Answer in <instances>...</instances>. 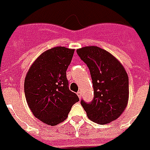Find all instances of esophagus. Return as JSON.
<instances>
[{"label":"esophagus","instance_id":"obj_1","mask_svg":"<svg viewBox=\"0 0 150 150\" xmlns=\"http://www.w3.org/2000/svg\"><path fill=\"white\" fill-rule=\"evenodd\" d=\"M77 94L79 98H81V91H78V92L77 93Z\"/></svg>","mask_w":150,"mask_h":150}]
</instances>
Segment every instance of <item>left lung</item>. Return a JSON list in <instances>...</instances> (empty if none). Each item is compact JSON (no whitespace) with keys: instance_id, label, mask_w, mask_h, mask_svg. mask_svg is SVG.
<instances>
[{"instance_id":"8db88e82","label":"left lung","mask_w":150,"mask_h":150,"mask_svg":"<svg viewBox=\"0 0 150 150\" xmlns=\"http://www.w3.org/2000/svg\"><path fill=\"white\" fill-rule=\"evenodd\" d=\"M77 53L89 68L94 87L93 100L87 103L82 99L81 104L91 121L111 123L128 105V74L115 56L98 47H81Z\"/></svg>"}]
</instances>
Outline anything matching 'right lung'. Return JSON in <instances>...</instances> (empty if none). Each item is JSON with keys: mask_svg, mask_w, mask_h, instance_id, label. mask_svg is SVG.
<instances>
[{"mask_svg": "<svg viewBox=\"0 0 150 150\" xmlns=\"http://www.w3.org/2000/svg\"><path fill=\"white\" fill-rule=\"evenodd\" d=\"M74 49L56 47L43 52L26 74L24 92L30 111L37 119L52 126L66 120L79 101L69 88L66 71Z\"/></svg>", "mask_w": 150, "mask_h": 150, "instance_id": "add662e5", "label": "right lung"}]
</instances>
